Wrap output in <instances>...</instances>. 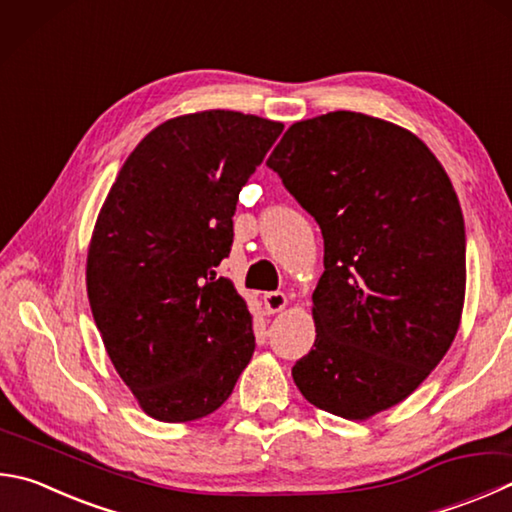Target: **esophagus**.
Wrapping results in <instances>:
<instances>
[{
    "mask_svg": "<svg viewBox=\"0 0 512 512\" xmlns=\"http://www.w3.org/2000/svg\"><path fill=\"white\" fill-rule=\"evenodd\" d=\"M288 304V297L280 291H273V293H266L264 295V311L271 315V313H280L284 306Z\"/></svg>",
    "mask_w": 512,
    "mask_h": 512,
    "instance_id": "1",
    "label": "esophagus"
}]
</instances>
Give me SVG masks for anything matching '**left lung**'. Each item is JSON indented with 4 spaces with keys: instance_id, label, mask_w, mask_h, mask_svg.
Segmentation results:
<instances>
[{
    "instance_id": "1",
    "label": "left lung",
    "mask_w": 512,
    "mask_h": 512,
    "mask_svg": "<svg viewBox=\"0 0 512 512\" xmlns=\"http://www.w3.org/2000/svg\"><path fill=\"white\" fill-rule=\"evenodd\" d=\"M266 165L324 237L315 342L293 380L320 410L367 421L405 401L459 331L466 228L457 192L421 138L358 111L293 123Z\"/></svg>"
}]
</instances>
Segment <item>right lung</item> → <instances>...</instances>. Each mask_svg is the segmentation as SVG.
I'll list each match as a JSON object with an SVG mask.
<instances>
[{
	"mask_svg": "<svg viewBox=\"0 0 512 512\" xmlns=\"http://www.w3.org/2000/svg\"><path fill=\"white\" fill-rule=\"evenodd\" d=\"M284 125L208 109L154 127L120 167L87 253V295L111 365L163 423L219 410L253 358V315L215 268L239 192Z\"/></svg>",
	"mask_w": 512,
	"mask_h": 512,
	"instance_id": "obj_1",
	"label": "right lung"
}]
</instances>
